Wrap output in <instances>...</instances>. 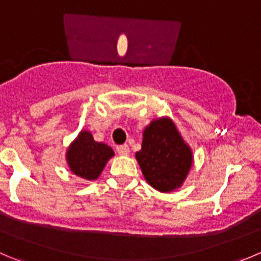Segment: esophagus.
<instances>
[{"instance_id":"34e87169","label":"esophagus","mask_w":261,"mask_h":261,"mask_svg":"<svg viewBox=\"0 0 261 261\" xmlns=\"http://www.w3.org/2000/svg\"><path fill=\"white\" fill-rule=\"evenodd\" d=\"M116 149H117V153L120 154V155H127V154L130 153V148H128L127 144H122V145H118Z\"/></svg>"}]
</instances>
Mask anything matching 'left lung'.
Listing matches in <instances>:
<instances>
[{
  "mask_svg": "<svg viewBox=\"0 0 261 261\" xmlns=\"http://www.w3.org/2000/svg\"><path fill=\"white\" fill-rule=\"evenodd\" d=\"M135 158L146 182L161 192L181 187L194 162L191 148L169 117L155 118L144 128Z\"/></svg>",
  "mask_w": 261,
  "mask_h": 261,
  "instance_id": "left-lung-1",
  "label": "left lung"
}]
</instances>
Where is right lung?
<instances>
[{"mask_svg": "<svg viewBox=\"0 0 261 261\" xmlns=\"http://www.w3.org/2000/svg\"><path fill=\"white\" fill-rule=\"evenodd\" d=\"M115 151L105 143L94 140L92 133L82 130L66 150V162L72 173L88 181L100 176Z\"/></svg>", "mask_w": 261, "mask_h": 261, "instance_id": "right-lung-1", "label": "right lung"}]
</instances>
